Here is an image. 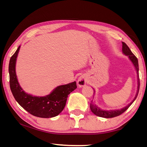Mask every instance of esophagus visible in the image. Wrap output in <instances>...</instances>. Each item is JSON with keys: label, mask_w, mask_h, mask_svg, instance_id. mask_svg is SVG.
<instances>
[{"label": "esophagus", "mask_w": 147, "mask_h": 147, "mask_svg": "<svg viewBox=\"0 0 147 147\" xmlns=\"http://www.w3.org/2000/svg\"><path fill=\"white\" fill-rule=\"evenodd\" d=\"M77 82H78V85L80 87H83L84 86H85L87 83V79L86 76L84 75H82L80 76Z\"/></svg>", "instance_id": "obj_1"}]
</instances>
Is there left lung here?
Here are the masks:
<instances>
[{"instance_id": "8db88e82", "label": "left lung", "mask_w": 147, "mask_h": 147, "mask_svg": "<svg viewBox=\"0 0 147 147\" xmlns=\"http://www.w3.org/2000/svg\"><path fill=\"white\" fill-rule=\"evenodd\" d=\"M122 44H123V52L124 54L128 56V58H130V60L132 62L134 67H135L136 70L137 71V74H138V91H137L136 95L135 98H134V100L128 104V106H126L124 108H122L121 109H119V110H113V111H105V110H102L99 108H98L96 105H94V104L92 102H93L91 101V103L90 104V108L92 112H93L94 115L96 116L101 117H104V118H112L115 117L119 116L121 115L122 113H123L124 111H125L126 109H127L129 107L131 106V104L134 102V101L136 100L137 96L138 95L139 90V86H140V82H139V65H138V58H136V56L134 55V54L131 53L130 49H129L127 45L124 42H122Z\"/></svg>"}]
</instances>
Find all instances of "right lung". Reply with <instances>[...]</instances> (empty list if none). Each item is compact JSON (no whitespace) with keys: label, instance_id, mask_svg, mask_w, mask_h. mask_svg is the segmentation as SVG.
Segmentation results:
<instances>
[{"label":"right lung","instance_id":"obj_1","mask_svg":"<svg viewBox=\"0 0 147 147\" xmlns=\"http://www.w3.org/2000/svg\"><path fill=\"white\" fill-rule=\"evenodd\" d=\"M20 46L11 57L9 63V86L15 99L21 107L32 115L51 118L59 115L64 109L68 95L75 89L76 82L58 86L45 96H33L21 89L16 73V63Z\"/></svg>","mask_w":147,"mask_h":147}]
</instances>
